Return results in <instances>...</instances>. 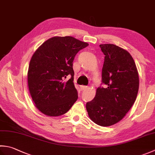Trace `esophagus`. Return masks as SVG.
Segmentation results:
<instances>
[{
  "mask_svg": "<svg viewBox=\"0 0 155 155\" xmlns=\"http://www.w3.org/2000/svg\"><path fill=\"white\" fill-rule=\"evenodd\" d=\"M80 88H81V89L82 90V91H84V90H85V89H87V88H88V87L87 86H81L80 87Z\"/></svg>",
  "mask_w": 155,
  "mask_h": 155,
  "instance_id": "esophagus-1",
  "label": "esophagus"
}]
</instances>
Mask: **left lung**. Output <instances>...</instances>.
Masks as SVG:
<instances>
[{
	"mask_svg": "<svg viewBox=\"0 0 155 155\" xmlns=\"http://www.w3.org/2000/svg\"><path fill=\"white\" fill-rule=\"evenodd\" d=\"M105 55L102 82L91 101L87 103L88 115L94 123L110 126L122 120L136 101L139 77L134 60L128 51L111 44L99 45Z\"/></svg>",
	"mask_w": 155,
	"mask_h": 155,
	"instance_id": "obj_1",
	"label": "left lung"
}]
</instances>
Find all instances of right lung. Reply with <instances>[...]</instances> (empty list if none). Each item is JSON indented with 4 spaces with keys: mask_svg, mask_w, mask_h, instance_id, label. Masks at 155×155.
<instances>
[{
    "mask_svg": "<svg viewBox=\"0 0 155 155\" xmlns=\"http://www.w3.org/2000/svg\"><path fill=\"white\" fill-rule=\"evenodd\" d=\"M88 45L71 36H55L44 41L33 54L27 83L35 106L42 114L62 116L77 101L72 62L78 51ZM69 74L71 78L64 81Z\"/></svg>",
    "mask_w": 155,
    "mask_h": 155,
    "instance_id": "right-lung-1",
    "label": "right lung"
}]
</instances>
